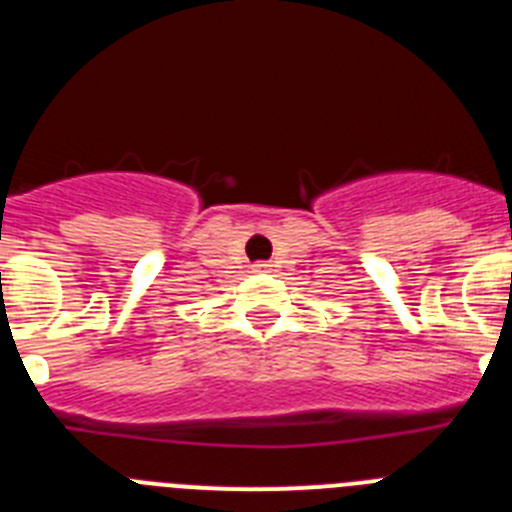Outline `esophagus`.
Instances as JSON below:
<instances>
[{
  "instance_id": "1",
  "label": "esophagus",
  "mask_w": 512,
  "mask_h": 512,
  "mask_svg": "<svg viewBox=\"0 0 512 512\" xmlns=\"http://www.w3.org/2000/svg\"><path fill=\"white\" fill-rule=\"evenodd\" d=\"M269 269H271L269 261H256V264H253V271H269Z\"/></svg>"
}]
</instances>
